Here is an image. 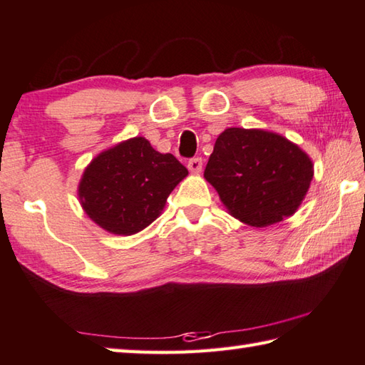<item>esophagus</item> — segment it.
<instances>
[{"label": "esophagus", "instance_id": "34e87169", "mask_svg": "<svg viewBox=\"0 0 365 365\" xmlns=\"http://www.w3.org/2000/svg\"><path fill=\"white\" fill-rule=\"evenodd\" d=\"M188 170L191 174H200L202 170V159L201 158H193L188 160Z\"/></svg>", "mask_w": 365, "mask_h": 365}]
</instances>
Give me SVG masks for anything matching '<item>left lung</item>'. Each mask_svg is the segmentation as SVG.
<instances>
[{"instance_id":"obj_1","label":"left lung","mask_w":365,"mask_h":365,"mask_svg":"<svg viewBox=\"0 0 365 365\" xmlns=\"http://www.w3.org/2000/svg\"><path fill=\"white\" fill-rule=\"evenodd\" d=\"M312 177L306 151L262 128H225L205 170L228 214L256 228L279 224L298 211Z\"/></svg>"}]
</instances>
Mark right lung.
Segmentation results:
<instances>
[{"label":"right lung","mask_w":365,"mask_h":365,"mask_svg":"<svg viewBox=\"0 0 365 365\" xmlns=\"http://www.w3.org/2000/svg\"><path fill=\"white\" fill-rule=\"evenodd\" d=\"M188 170L143 137L114 145L91 160L78 182L85 214L114 235H135L156 220Z\"/></svg>","instance_id":"1"}]
</instances>
